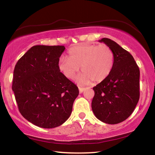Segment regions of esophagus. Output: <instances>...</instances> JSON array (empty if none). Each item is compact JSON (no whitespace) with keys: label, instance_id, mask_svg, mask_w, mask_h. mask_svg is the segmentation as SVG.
Returning <instances> with one entry per match:
<instances>
[{"label":"esophagus","instance_id":"34e87169","mask_svg":"<svg viewBox=\"0 0 155 155\" xmlns=\"http://www.w3.org/2000/svg\"><path fill=\"white\" fill-rule=\"evenodd\" d=\"M85 90V87H78V90H79V93L81 94L83 92V91Z\"/></svg>","mask_w":155,"mask_h":155}]
</instances>
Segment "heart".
Instances as JSON below:
<instances>
[{
  "instance_id": "b5f03b06",
  "label": "heart",
  "mask_w": 155,
  "mask_h": 155,
  "mask_svg": "<svg viewBox=\"0 0 155 155\" xmlns=\"http://www.w3.org/2000/svg\"><path fill=\"white\" fill-rule=\"evenodd\" d=\"M114 64V52L109 46L84 44L72 47L68 57L59 59V69L65 77L72 79L82 66L83 72L77 78L78 83H100L109 77Z\"/></svg>"
}]
</instances>
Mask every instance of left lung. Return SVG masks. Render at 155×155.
Returning a JSON list of instances; mask_svg holds the SVG:
<instances>
[{"instance_id": "1", "label": "left lung", "mask_w": 155, "mask_h": 155, "mask_svg": "<svg viewBox=\"0 0 155 155\" xmlns=\"http://www.w3.org/2000/svg\"><path fill=\"white\" fill-rule=\"evenodd\" d=\"M99 41L111 49L114 64L109 77L93 87L91 109L103 122L118 124L132 114L140 99V69L133 57L115 41Z\"/></svg>"}]
</instances>
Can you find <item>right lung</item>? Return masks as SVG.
<instances>
[{
  "label": "right lung",
  "mask_w": 155,
  "mask_h": 155,
  "mask_svg": "<svg viewBox=\"0 0 155 155\" xmlns=\"http://www.w3.org/2000/svg\"><path fill=\"white\" fill-rule=\"evenodd\" d=\"M64 46H34L18 60L12 90L18 109L28 122L44 128L59 127L69 118L77 86L60 72Z\"/></svg>",
  "instance_id": "obj_1"
}]
</instances>
